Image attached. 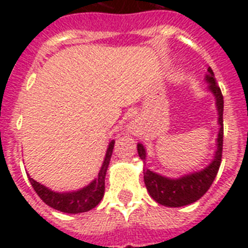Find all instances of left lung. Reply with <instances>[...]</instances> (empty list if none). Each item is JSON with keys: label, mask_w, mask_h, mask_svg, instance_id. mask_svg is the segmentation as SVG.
Listing matches in <instances>:
<instances>
[{"label": "left lung", "mask_w": 248, "mask_h": 248, "mask_svg": "<svg viewBox=\"0 0 248 248\" xmlns=\"http://www.w3.org/2000/svg\"><path fill=\"white\" fill-rule=\"evenodd\" d=\"M206 75V82L208 83V90L215 96V104L217 109V124H219V132L216 139V151L214 159L208 166L201 171L186 173L180 177H166L157 172H153L149 169L144 167V183L148 189L149 196L157 202V203L166 206V207H181L186 204L194 203L198 201L204 193L207 192L211 184L215 180L217 171H219L220 163H221V153H223V110H224V99L221 90L217 86L215 79V75L210 67ZM138 153L139 157L145 162L147 159V151L143 144H138Z\"/></svg>", "instance_id": "1"}]
</instances>
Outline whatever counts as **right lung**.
Masks as SVG:
<instances>
[{
	"instance_id": "add662e5",
	"label": "right lung",
	"mask_w": 248,
	"mask_h": 248,
	"mask_svg": "<svg viewBox=\"0 0 248 248\" xmlns=\"http://www.w3.org/2000/svg\"><path fill=\"white\" fill-rule=\"evenodd\" d=\"M113 148H114V140H112L108 145L105 158L100 167V171L89 185L73 192H54L47 186L40 184L38 181L33 180L29 176V181L32 184L33 189L36 190L41 200L50 207L55 208L58 211L67 212V214H81L87 212L96 207L100 203V201L104 197L105 190V175L108 170L110 157H112Z\"/></svg>"
}]
</instances>
